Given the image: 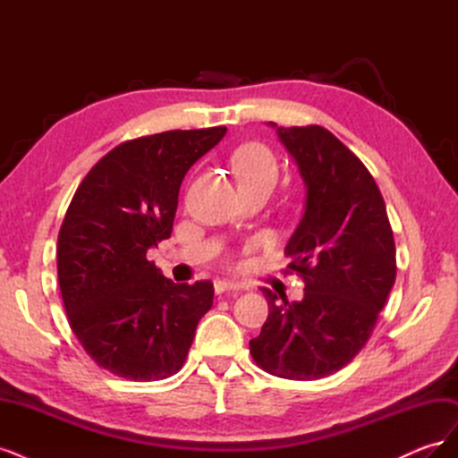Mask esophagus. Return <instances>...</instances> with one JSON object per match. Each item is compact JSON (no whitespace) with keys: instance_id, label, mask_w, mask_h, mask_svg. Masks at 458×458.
<instances>
[{"instance_id":"1","label":"esophagus","mask_w":458,"mask_h":458,"mask_svg":"<svg viewBox=\"0 0 458 458\" xmlns=\"http://www.w3.org/2000/svg\"><path fill=\"white\" fill-rule=\"evenodd\" d=\"M214 288H216V294H224V293H229V290H241L242 284L231 283V281H216Z\"/></svg>"}]
</instances>
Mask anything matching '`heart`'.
I'll list each match as a JSON object with an SVG mask.
<instances>
[{
  "instance_id": "obj_1",
  "label": "heart",
  "mask_w": 458,
  "mask_h": 458,
  "mask_svg": "<svg viewBox=\"0 0 458 458\" xmlns=\"http://www.w3.org/2000/svg\"><path fill=\"white\" fill-rule=\"evenodd\" d=\"M233 168L241 185H275L276 175H279V168H276V160L271 155V150L256 143L244 145L237 150V155L233 158Z\"/></svg>"
}]
</instances>
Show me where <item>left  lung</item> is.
<instances>
[{"label":"left lung","instance_id":"1","mask_svg":"<svg viewBox=\"0 0 458 458\" xmlns=\"http://www.w3.org/2000/svg\"><path fill=\"white\" fill-rule=\"evenodd\" d=\"M273 128L276 123L269 122ZM306 183V210L284 254L306 293L279 301L250 340L258 367L288 380H317L361 352L395 283V242L380 189L365 164L321 126L276 128Z\"/></svg>","mask_w":458,"mask_h":458}]
</instances>
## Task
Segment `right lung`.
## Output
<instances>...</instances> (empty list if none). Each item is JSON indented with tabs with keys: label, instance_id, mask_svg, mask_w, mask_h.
<instances>
[{
	"label": "right lung",
	"instance_id": "obj_1",
	"mask_svg": "<svg viewBox=\"0 0 458 458\" xmlns=\"http://www.w3.org/2000/svg\"><path fill=\"white\" fill-rule=\"evenodd\" d=\"M227 128L172 130L118 145L76 189L59 231L57 275L71 328L120 378L162 380L183 367L214 284L174 283L147 259L170 239L179 187Z\"/></svg>",
	"mask_w": 458,
	"mask_h": 458
}]
</instances>
